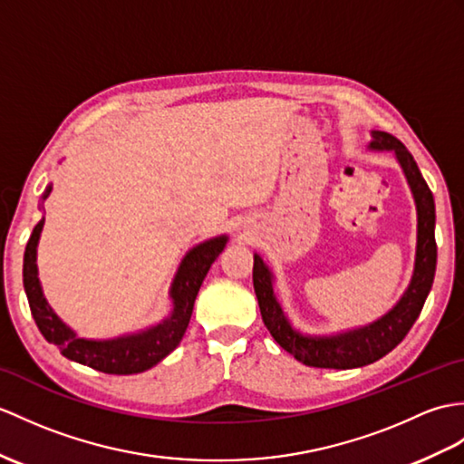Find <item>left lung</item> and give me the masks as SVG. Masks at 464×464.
<instances>
[{"mask_svg":"<svg viewBox=\"0 0 464 464\" xmlns=\"http://www.w3.org/2000/svg\"><path fill=\"white\" fill-rule=\"evenodd\" d=\"M370 150H392L403 169L409 188H411L417 206V251L411 283L385 316L368 326L336 334V336H308L290 326L283 306L278 304L273 290V273L258 255L253 265V286L261 308V316L266 330L281 348L298 362L310 368L350 370L362 368L383 358L400 343L411 330L433 286L437 266V243H435V199L427 181L417 168L411 152L395 136L372 130Z\"/></svg>","mask_w":464,"mask_h":464,"instance_id":"obj_1","label":"left lung"}]
</instances>
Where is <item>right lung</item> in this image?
<instances>
[{"label": "right lung", "instance_id": "add662e5", "mask_svg": "<svg viewBox=\"0 0 464 464\" xmlns=\"http://www.w3.org/2000/svg\"><path fill=\"white\" fill-rule=\"evenodd\" d=\"M49 193L51 186H47L45 193H43V199H47ZM43 223H45V218L34 227L24 255V286L35 324L49 343H55L64 358L89 365L96 372L114 375L146 372L178 348L183 334L188 330L193 303H196L203 278H206L215 258L227 245V235H221L206 243H199L183 256L169 290L174 310L164 322L144 332L128 334V336L114 340H84L64 324L43 296L37 276V243Z\"/></svg>", "mask_w": 464, "mask_h": 464}]
</instances>
